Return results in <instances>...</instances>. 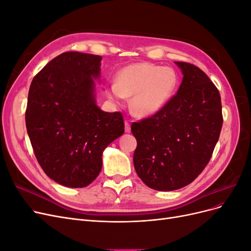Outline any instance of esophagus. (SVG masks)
I'll return each mask as SVG.
<instances>
[{"label":"esophagus","instance_id":"34e87169","mask_svg":"<svg viewBox=\"0 0 251 251\" xmlns=\"http://www.w3.org/2000/svg\"><path fill=\"white\" fill-rule=\"evenodd\" d=\"M125 131L126 133H130L131 132V125L128 124V121H125Z\"/></svg>","mask_w":251,"mask_h":251}]
</instances>
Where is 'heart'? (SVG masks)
<instances>
[{
	"label": "heart",
	"mask_w": 251,
	"mask_h": 251,
	"mask_svg": "<svg viewBox=\"0 0 251 251\" xmlns=\"http://www.w3.org/2000/svg\"><path fill=\"white\" fill-rule=\"evenodd\" d=\"M177 85V73L172 68L138 63L123 68L105 93L117 103L132 97L131 111L138 117H150L165 107Z\"/></svg>",
	"instance_id": "b5f03b06"
}]
</instances>
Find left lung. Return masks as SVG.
Listing matches in <instances>:
<instances>
[{
  "instance_id": "obj_1",
  "label": "left lung",
  "mask_w": 251,
  "mask_h": 251,
  "mask_svg": "<svg viewBox=\"0 0 251 251\" xmlns=\"http://www.w3.org/2000/svg\"><path fill=\"white\" fill-rule=\"evenodd\" d=\"M183 78L155 115L132 125L134 168L149 187L171 192L188 185L210 160L221 132V97L198 67L175 62Z\"/></svg>"
}]
</instances>
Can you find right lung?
Masks as SVG:
<instances>
[{
	"label": "right lung",
	"instance_id": "1",
	"mask_svg": "<svg viewBox=\"0 0 251 251\" xmlns=\"http://www.w3.org/2000/svg\"><path fill=\"white\" fill-rule=\"evenodd\" d=\"M101 58L62 53L30 85L27 133L44 172L63 186L92 183L101 171L103 151L125 132L123 115L104 112L96 102Z\"/></svg>",
	"mask_w": 251,
	"mask_h": 251
}]
</instances>
